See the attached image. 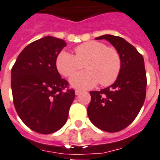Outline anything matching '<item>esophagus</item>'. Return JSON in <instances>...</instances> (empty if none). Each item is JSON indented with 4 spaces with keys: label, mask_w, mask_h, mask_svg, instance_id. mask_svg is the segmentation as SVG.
<instances>
[{
    "label": "esophagus",
    "mask_w": 160,
    "mask_h": 160,
    "mask_svg": "<svg viewBox=\"0 0 160 160\" xmlns=\"http://www.w3.org/2000/svg\"><path fill=\"white\" fill-rule=\"evenodd\" d=\"M81 92H82L81 90H75V94H76V95L80 94V93H81Z\"/></svg>",
    "instance_id": "esophagus-1"
}]
</instances>
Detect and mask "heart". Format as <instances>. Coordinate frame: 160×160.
I'll use <instances>...</instances> for the list:
<instances>
[{
  "instance_id": "heart-1",
  "label": "heart",
  "mask_w": 160,
  "mask_h": 160,
  "mask_svg": "<svg viewBox=\"0 0 160 160\" xmlns=\"http://www.w3.org/2000/svg\"><path fill=\"white\" fill-rule=\"evenodd\" d=\"M75 55L67 51L58 54L55 65L60 74L69 77L82 68L87 70L72 75L70 84L78 89H89L100 82L107 87L118 78L121 70V57L118 51L102 42L90 41L78 46Z\"/></svg>"
}]
</instances>
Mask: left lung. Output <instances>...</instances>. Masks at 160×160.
Instances as JSON below:
<instances>
[{"mask_svg": "<svg viewBox=\"0 0 160 160\" xmlns=\"http://www.w3.org/2000/svg\"><path fill=\"white\" fill-rule=\"evenodd\" d=\"M121 57V70L113 84L100 92L92 91L88 107L91 122L99 129L116 132L134 121L144 104L146 94V73L144 59L132 45L117 36L103 35Z\"/></svg>", "mask_w": 160, "mask_h": 160, "instance_id": "obj_1", "label": "left lung"}]
</instances>
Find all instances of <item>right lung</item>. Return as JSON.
<instances>
[{"label": "right lung", "mask_w": 160, "mask_h": 160, "mask_svg": "<svg viewBox=\"0 0 160 160\" xmlns=\"http://www.w3.org/2000/svg\"><path fill=\"white\" fill-rule=\"evenodd\" d=\"M65 46L62 39L44 37L25 47L11 69L14 108L23 123L38 133L61 128L74 100V90L68 89L55 65Z\"/></svg>", "instance_id": "add662e5"}]
</instances>
